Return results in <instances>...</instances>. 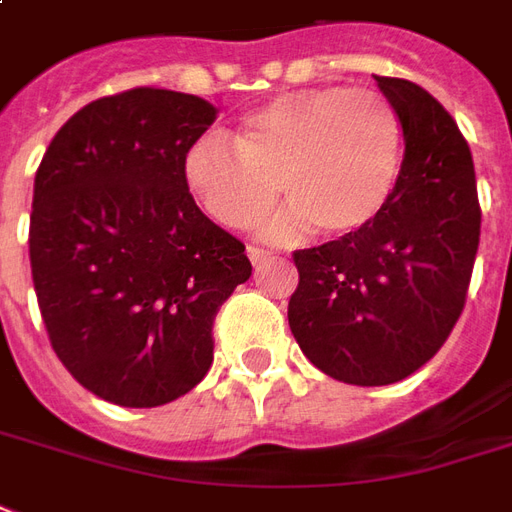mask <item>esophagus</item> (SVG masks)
<instances>
[{"label": "esophagus", "instance_id": "1", "mask_svg": "<svg viewBox=\"0 0 512 512\" xmlns=\"http://www.w3.org/2000/svg\"><path fill=\"white\" fill-rule=\"evenodd\" d=\"M248 259H251L253 267H261V264H267L272 259V253L259 248V245H248Z\"/></svg>", "mask_w": 512, "mask_h": 512}]
</instances>
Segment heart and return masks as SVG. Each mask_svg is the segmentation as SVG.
<instances>
[{"instance_id": "obj_1", "label": "heart", "mask_w": 512, "mask_h": 512, "mask_svg": "<svg viewBox=\"0 0 512 512\" xmlns=\"http://www.w3.org/2000/svg\"><path fill=\"white\" fill-rule=\"evenodd\" d=\"M233 142L199 137L183 156V180L226 229H251L278 199L291 205L264 226L275 242L359 232L386 205L402 161L394 107L372 91L318 86L275 96L242 118Z\"/></svg>"}]
</instances>
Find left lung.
<instances>
[{
  "instance_id": "8db88e82",
  "label": "left lung",
  "mask_w": 512,
  "mask_h": 512,
  "mask_svg": "<svg viewBox=\"0 0 512 512\" xmlns=\"http://www.w3.org/2000/svg\"><path fill=\"white\" fill-rule=\"evenodd\" d=\"M405 140L394 191L370 224L294 253L288 326L329 378L388 386L448 340L470 288L480 205L467 140L429 91L378 78Z\"/></svg>"
}]
</instances>
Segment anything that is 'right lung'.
Returning a JSON list of instances; mask_svg holds the SVG:
<instances>
[{
  "label": "right lung",
  "mask_w": 512,
  "mask_h": 512,
  "mask_svg": "<svg viewBox=\"0 0 512 512\" xmlns=\"http://www.w3.org/2000/svg\"><path fill=\"white\" fill-rule=\"evenodd\" d=\"M167 88L102 96L69 118L34 175L29 259L42 321L69 375L121 407L183 397L213 364V321L251 278L183 156L215 121Z\"/></svg>",
  "instance_id": "obj_1"
}]
</instances>
